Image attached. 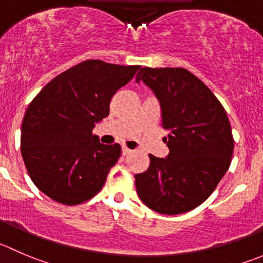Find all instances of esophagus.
<instances>
[{
  "mask_svg": "<svg viewBox=\"0 0 263 263\" xmlns=\"http://www.w3.org/2000/svg\"><path fill=\"white\" fill-rule=\"evenodd\" d=\"M131 153H132V150L128 149L127 146L122 147V154H123V155H128V154H131Z\"/></svg>",
  "mask_w": 263,
  "mask_h": 263,
  "instance_id": "obj_1",
  "label": "esophagus"
}]
</instances>
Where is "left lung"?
<instances>
[{
  "label": "left lung",
  "instance_id": "obj_1",
  "mask_svg": "<svg viewBox=\"0 0 263 263\" xmlns=\"http://www.w3.org/2000/svg\"><path fill=\"white\" fill-rule=\"evenodd\" d=\"M140 81L159 100L170 153L149 154V168L135 175L137 194L158 213L189 212L213 193L230 167L234 139L228 114L212 91L183 68H141Z\"/></svg>",
  "mask_w": 263,
  "mask_h": 263
}]
</instances>
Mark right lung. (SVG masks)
Returning <instances> with one entry per match:
<instances>
[{
	"label": "right lung",
	"instance_id": "1",
	"mask_svg": "<svg viewBox=\"0 0 263 263\" xmlns=\"http://www.w3.org/2000/svg\"><path fill=\"white\" fill-rule=\"evenodd\" d=\"M139 68L86 60L50 81L29 104L22 157L33 183L48 198L76 205L101 190L122 150L119 144H101L92 129Z\"/></svg>",
	"mask_w": 263,
	"mask_h": 263
}]
</instances>
